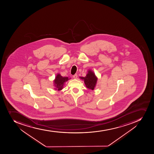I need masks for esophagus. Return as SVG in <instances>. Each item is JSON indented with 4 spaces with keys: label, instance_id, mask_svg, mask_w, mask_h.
Returning <instances> with one entry per match:
<instances>
[{
    "label": "esophagus",
    "instance_id": "obj_1",
    "mask_svg": "<svg viewBox=\"0 0 154 154\" xmlns=\"http://www.w3.org/2000/svg\"><path fill=\"white\" fill-rule=\"evenodd\" d=\"M73 77L74 79H77V74H75V75H73Z\"/></svg>",
    "mask_w": 154,
    "mask_h": 154
}]
</instances>
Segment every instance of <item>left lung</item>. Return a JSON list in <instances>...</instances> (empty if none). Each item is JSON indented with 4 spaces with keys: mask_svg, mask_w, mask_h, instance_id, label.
<instances>
[{
    "mask_svg": "<svg viewBox=\"0 0 154 154\" xmlns=\"http://www.w3.org/2000/svg\"><path fill=\"white\" fill-rule=\"evenodd\" d=\"M79 78L84 81L86 87L92 90H94L97 82V78L93 71L90 69L88 70L86 76L84 77H80Z\"/></svg>",
    "mask_w": 154,
    "mask_h": 154,
    "instance_id": "obj_1",
    "label": "left lung"
}]
</instances>
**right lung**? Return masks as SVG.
<instances>
[{"label": "right lung", "instance_id": "1", "mask_svg": "<svg viewBox=\"0 0 154 154\" xmlns=\"http://www.w3.org/2000/svg\"><path fill=\"white\" fill-rule=\"evenodd\" d=\"M70 79L67 77H62L60 74H57L55 79L54 80V85L55 87L54 89L58 91L62 90L65 83Z\"/></svg>", "mask_w": 154, "mask_h": 154}]
</instances>
